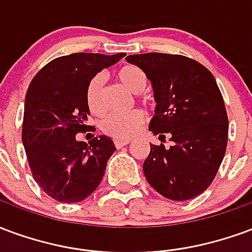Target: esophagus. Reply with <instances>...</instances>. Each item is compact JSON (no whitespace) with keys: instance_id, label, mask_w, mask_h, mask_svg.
<instances>
[{"instance_id":"34e87169","label":"esophagus","mask_w":252,"mask_h":252,"mask_svg":"<svg viewBox=\"0 0 252 252\" xmlns=\"http://www.w3.org/2000/svg\"><path fill=\"white\" fill-rule=\"evenodd\" d=\"M130 144V141L128 139H115L114 141V145L117 146V148H124L126 145Z\"/></svg>"}]
</instances>
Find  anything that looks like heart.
Returning <instances> with one entry per match:
<instances>
[{"label":"heart","mask_w":252,"mask_h":252,"mask_svg":"<svg viewBox=\"0 0 252 252\" xmlns=\"http://www.w3.org/2000/svg\"><path fill=\"white\" fill-rule=\"evenodd\" d=\"M121 84L133 94L144 93L148 86V78L142 69L135 65H125L117 72ZM104 76L102 73L94 75L86 88V103L94 115L104 113ZM145 122V115L139 110L127 114H107L100 121V128L106 135L114 139H128L139 131Z\"/></svg>","instance_id":"obj_1"}]
</instances>
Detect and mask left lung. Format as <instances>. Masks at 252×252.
Here are the masks:
<instances>
[{
  "label": "left lung",
  "instance_id": "1",
  "mask_svg": "<svg viewBox=\"0 0 252 252\" xmlns=\"http://www.w3.org/2000/svg\"><path fill=\"white\" fill-rule=\"evenodd\" d=\"M150 80L156 115L149 125L161 142L150 145L144 162L148 183L174 201L193 199L214 181L228 139V117L214 75L203 64L181 55H130Z\"/></svg>",
  "mask_w": 252,
  "mask_h": 252
}]
</instances>
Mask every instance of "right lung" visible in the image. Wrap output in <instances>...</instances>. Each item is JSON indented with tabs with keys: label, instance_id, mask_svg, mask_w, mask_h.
I'll list each match as a JSON object with an SVG mask.
<instances>
[{
	"label": "right lung",
	"instance_id": "add662e5",
	"mask_svg": "<svg viewBox=\"0 0 252 252\" xmlns=\"http://www.w3.org/2000/svg\"><path fill=\"white\" fill-rule=\"evenodd\" d=\"M125 53H71L44 65L29 84L24 107L23 144L34 181L60 203H79L98 188L115 152L106 135L88 144L86 88L94 75L118 63Z\"/></svg>",
	"mask_w": 252,
	"mask_h": 252
}]
</instances>
